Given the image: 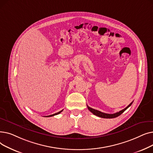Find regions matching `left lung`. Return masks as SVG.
<instances>
[{
  "label": "left lung",
  "instance_id": "left-lung-1",
  "mask_svg": "<svg viewBox=\"0 0 153 153\" xmlns=\"http://www.w3.org/2000/svg\"><path fill=\"white\" fill-rule=\"evenodd\" d=\"M132 103H133V102H131L130 104H129V105H128L125 108L123 109L122 110L120 111L119 112H117V113H115V114H108L103 113V112L100 111H99V110H95V109H94V108H92L89 107L88 105H87V108H88V109H89V110L90 111H91L94 115H96V116H97V117H101V118H116V117L120 116L122 114H123V112H124L128 107L131 106Z\"/></svg>",
  "mask_w": 153,
  "mask_h": 153
}]
</instances>
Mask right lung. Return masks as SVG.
<instances>
[{
    "label": "right lung",
    "mask_w": 153,
    "mask_h": 153,
    "mask_svg": "<svg viewBox=\"0 0 153 153\" xmlns=\"http://www.w3.org/2000/svg\"><path fill=\"white\" fill-rule=\"evenodd\" d=\"M62 111V110H61V111H59V112H58V113H56V114H53V115H48V116H46V117H53V116H54V115H58V114H59Z\"/></svg>",
    "instance_id": "right-lung-1"
}]
</instances>
